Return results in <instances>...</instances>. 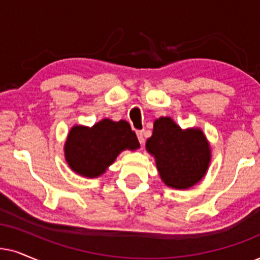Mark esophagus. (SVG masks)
I'll use <instances>...</instances> for the list:
<instances>
[{
	"label": "esophagus",
	"mask_w": 260,
	"mask_h": 260,
	"mask_svg": "<svg viewBox=\"0 0 260 260\" xmlns=\"http://www.w3.org/2000/svg\"><path fill=\"white\" fill-rule=\"evenodd\" d=\"M137 137H138V140H139V143L143 144L144 140H145V139H144V132H143V131H138Z\"/></svg>",
	"instance_id": "34e87169"
}]
</instances>
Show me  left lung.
<instances>
[{"label":"left lung","mask_w":260,"mask_h":260,"mask_svg":"<svg viewBox=\"0 0 260 260\" xmlns=\"http://www.w3.org/2000/svg\"><path fill=\"white\" fill-rule=\"evenodd\" d=\"M146 151L156 160L160 180L170 188L187 189L205 176L211 147L200 128L182 129L169 116L154 120Z\"/></svg>","instance_id":"left-lung-1"}]
</instances>
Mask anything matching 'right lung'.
<instances>
[{
  "label": "right lung",
  "mask_w": 260,
  "mask_h": 260,
  "mask_svg": "<svg viewBox=\"0 0 260 260\" xmlns=\"http://www.w3.org/2000/svg\"><path fill=\"white\" fill-rule=\"evenodd\" d=\"M140 144L124 120L103 119L92 127L74 124L64 141V158L78 175L94 179L103 175L124 150L134 151Z\"/></svg>",
  "instance_id": "obj_1"
}]
</instances>
